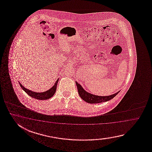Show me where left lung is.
<instances>
[{
    "label": "left lung",
    "mask_w": 152,
    "mask_h": 152,
    "mask_svg": "<svg viewBox=\"0 0 152 152\" xmlns=\"http://www.w3.org/2000/svg\"><path fill=\"white\" fill-rule=\"evenodd\" d=\"M75 83H76L78 93H79L80 97L82 99H83L84 101H85L88 103H100L102 102L109 101V100L112 99L113 98L116 96L117 94L120 92V91H118L116 94H113L110 96H99L94 95V94L87 92L84 90L80 84H78L77 81H75Z\"/></svg>",
    "instance_id": "8db88e82"
}]
</instances>
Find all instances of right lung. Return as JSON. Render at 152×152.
<instances>
[{
	"label": "right lung",
	"instance_id": "1",
	"mask_svg": "<svg viewBox=\"0 0 152 152\" xmlns=\"http://www.w3.org/2000/svg\"><path fill=\"white\" fill-rule=\"evenodd\" d=\"M58 79L55 82V84L54 85V86L50 88L49 90L46 91L45 92H35L29 90L28 89L26 88L23 86L22 84L19 82V84H20V87H22V88L23 90L26 92V94H28L30 97H32L34 98H35L36 99H39V100H45V99H49L50 98L53 97L54 96V94H55L56 90V87H57V84L58 83Z\"/></svg>",
	"mask_w": 152,
	"mask_h": 152
}]
</instances>
